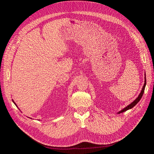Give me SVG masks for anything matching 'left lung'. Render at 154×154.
Listing matches in <instances>:
<instances>
[{
    "label": "left lung",
    "mask_w": 154,
    "mask_h": 154,
    "mask_svg": "<svg viewBox=\"0 0 154 154\" xmlns=\"http://www.w3.org/2000/svg\"><path fill=\"white\" fill-rule=\"evenodd\" d=\"M146 74H144V85L143 86V88H142V90L140 92V94H139V96H137V98L133 102H132L131 103L129 104L128 106H127L126 107H125L124 109H123L122 110H121L120 111H119L118 112L117 114H120V113H122V112H124L127 111L129 109H131L132 108H133V107L136 105L138 102L140 101V100L141 99V97L143 96V94L144 93V88H145V87H146Z\"/></svg>",
    "instance_id": "obj_1"
}]
</instances>
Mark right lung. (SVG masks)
Returning <instances> with one entry per match:
<instances>
[{
	"label": "right lung",
	"instance_id": "1",
	"mask_svg": "<svg viewBox=\"0 0 154 154\" xmlns=\"http://www.w3.org/2000/svg\"><path fill=\"white\" fill-rule=\"evenodd\" d=\"M12 101H13V103H14V104H15V105H16V106H17V104H16V103H15V101H13V100H12ZM17 107H18V106H17ZM28 118H29V117H28Z\"/></svg>",
	"mask_w": 154,
	"mask_h": 154
}]
</instances>
